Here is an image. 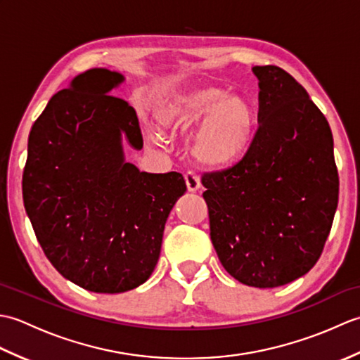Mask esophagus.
<instances>
[{
	"label": "esophagus",
	"mask_w": 360,
	"mask_h": 360,
	"mask_svg": "<svg viewBox=\"0 0 360 360\" xmlns=\"http://www.w3.org/2000/svg\"><path fill=\"white\" fill-rule=\"evenodd\" d=\"M186 184H187V190H188L190 193L200 192V188H201V179H200V176H198V174L193 173V172H188V173L186 174Z\"/></svg>",
	"instance_id": "1"
}]
</instances>
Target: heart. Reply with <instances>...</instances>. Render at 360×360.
<instances>
[{
    "label": "heart",
    "mask_w": 360,
    "mask_h": 360,
    "mask_svg": "<svg viewBox=\"0 0 360 360\" xmlns=\"http://www.w3.org/2000/svg\"><path fill=\"white\" fill-rule=\"evenodd\" d=\"M158 125L165 131H196L192 155L202 165L223 168L246 155L255 134L257 116L249 98L227 94L219 86H186L164 93L153 108ZM148 141L158 133L147 129Z\"/></svg>",
    "instance_id": "1"
}]
</instances>
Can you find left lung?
<instances>
[{"label": "left lung", "instance_id": "1", "mask_svg": "<svg viewBox=\"0 0 360 360\" xmlns=\"http://www.w3.org/2000/svg\"><path fill=\"white\" fill-rule=\"evenodd\" d=\"M259 128L238 164L202 176L210 240L243 285L278 288L322 255L339 201L330 124L278 66H254Z\"/></svg>", "mask_w": 360, "mask_h": 360}]
</instances>
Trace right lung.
I'll return each instance as SVG.
<instances>
[{
    "instance_id": "add662e5",
    "label": "right lung",
    "mask_w": 360,
    "mask_h": 360,
    "mask_svg": "<svg viewBox=\"0 0 360 360\" xmlns=\"http://www.w3.org/2000/svg\"><path fill=\"white\" fill-rule=\"evenodd\" d=\"M125 80L94 68L58 91L32 125L22 200L52 266L98 294L141 286L155 271L167 218L186 193L182 174L127 162L142 150L136 111L110 96Z\"/></svg>"
}]
</instances>
